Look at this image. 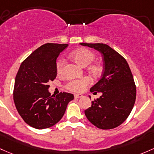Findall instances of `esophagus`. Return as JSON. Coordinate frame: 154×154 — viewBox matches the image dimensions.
Returning a JSON list of instances; mask_svg holds the SVG:
<instances>
[{"label":"esophagus","instance_id":"34e87169","mask_svg":"<svg viewBox=\"0 0 154 154\" xmlns=\"http://www.w3.org/2000/svg\"><path fill=\"white\" fill-rule=\"evenodd\" d=\"M82 94H74V98H81L82 97Z\"/></svg>","mask_w":154,"mask_h":154}]
</instances>
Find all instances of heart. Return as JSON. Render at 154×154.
Listing matches in <instances>:
<instances>
[{"mask_svg":"<svg viewBox=\"0 0 154 154\" xmlns=\"http://www.w3.org/2000/svg\"><path fill=\"white\" fill-rule=\"evenodd\" d=\"M71 57L76 63L82 66H88L94 61L96 56L94 53L88 48H80L71 54ZM66 65V60L63 57H60L56 62V70L57 74H61ZM90 72L97 74L100 71V68L97 65L89 67ZM91 83V80L88 76H84L81 78L70 79L65 85L66 89L73 92H81Z\"/></svg>","mask_w":154,"mask_h":154,"instance_id":"1","label":"heart"}]
</instances>
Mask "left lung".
I'll use <instances>...</instances> for the list:
<instances>
[{
  "instance_id": "obj_1",
  "label": "left lung",
  "mask_w": 154,
  "mask_h": 154,
  "mask_svg": "<svg viewBox=\"0 0 154 154\" xmlns=\"http://www.w3.org/2000/svg\"><path fill=\"white\" fill-rule=\"evenodd\" d=\"M101 52L104 72L91 92H102L85 111L87 119L103 130L120 125L131 112L137 96L136 85L127 61L120 54L103 43H80ZM91 98V97H90Z\"/></svg>"
}]
</instances>
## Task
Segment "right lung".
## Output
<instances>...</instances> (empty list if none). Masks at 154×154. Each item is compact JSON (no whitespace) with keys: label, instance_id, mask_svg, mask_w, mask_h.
<instances>
[{"label":"right lung","instance_id":"obj_1","mask_svg":"<svg viewBox=\"0 0 154 154\" xmlns=\"http://www.w3.org/2000/svg\"><path fill=\"white\" fill-rule=\"evenodd\" d=\"M68 44L46 43L22 62L15 77L13 99L26 123L37 129L54 125L63 117L74 95L48 92V82L56 78V60Z\"/></svg>","mask_w":154,"mask_h":154}]
</instances>
